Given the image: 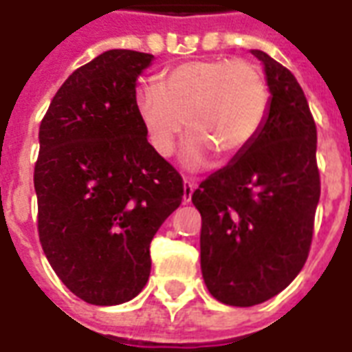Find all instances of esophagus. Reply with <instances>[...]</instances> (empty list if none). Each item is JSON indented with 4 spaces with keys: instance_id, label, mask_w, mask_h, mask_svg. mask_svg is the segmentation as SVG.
Returning <instances> with one entry per match:
<instances>
[{
    "instance_id": "1",
    "label": "esophagus",
    "mask_w": 352,
    "mask_h": 352,
    "mask_svg": "<svg viewBox=\"0 0 352 352\" xmlns=\"http://www.w3.org/2000/svg\"><path fill=\"white\" fill-rule=\"evenodd\" d=\"M182 186H184V192H182V201H184V203H190V201H192V194H194V190H195V184L186 179Z\"/></svg>"
}]
</instances>
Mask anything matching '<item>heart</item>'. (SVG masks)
<instances>
[{
	"instance_id": "1",
	"label": "heart",
	"mask_w": 352,
	"mask_h": 352,
	"mask_svg": "<svg viewBox=\"0 0 352 352\" xmlns=\"http://www.w3.org/2000/svg\"><path fill=\"white\" fill-rule=\"evenodd\" d=\"M134 109L147 142L160 157H170L184 123L188 134L182 164L199 170L214 151L230 160L245 151L264 125L270 90L262 69L249 60L197 58L160 75L158 87L134 94Z\"/></svg>"
}]
</instances>
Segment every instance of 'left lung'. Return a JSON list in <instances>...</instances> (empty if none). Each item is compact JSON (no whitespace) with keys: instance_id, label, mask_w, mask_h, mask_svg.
<instances>
[{"instance_id":"left-lung-1","label":"left lung","mask_w":352,"mask_h":352,"mask_svg":"<svg viewBox=\"0 0 352 352\" xmlns=\"http://www.w3.org/2000/svg\"><path fill=\"white\" fill-rule=\"evenodd\" d=\"M270 109L253 144L192 194L201 214V272L230 307L280 294L307 262L319 203L318 131L294 74L267 53Z\"/></svg>"}]
</instances>
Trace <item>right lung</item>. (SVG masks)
<instances>
[{
	"label": "right lung",
	"mask_w": 352,
	"mask_h": 352,
	"mask_svg": "<svg viewBox=\"0 0 352 352\" xmlns=\"http://www.w3.org/2000/svg\"><path fill=\"white\" fill-rule=\"evenodd\" d=\"M153 58L104 51L64 80L40 123V243L64 286L98 307L140 294L149 243L184 192L134 109L136 80Z\"/></svg>",
	"instance_id": "add662e5"
}]
</instances>
